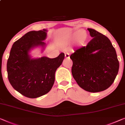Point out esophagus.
Returning a JSON list of instances; mask_svg holds the SVG:
<instances>
[{"instance_id":"obj_1","label":"esophagus","mask_w":125,"mask_h":125,"mask_svg":"<svg viewBox=\"0 0 125 125\" xmlns=\"http://www.w3.org/2000/svg\"><path fill=\"white\" fill-rule=\"evenodd\" d=\"M65 58H70V54L68 53H65Z\"/></svg>"}]
</instances>
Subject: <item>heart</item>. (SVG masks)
Here are the masks:
<instances>
[{"label":"heart","mask_w":125,"mask_h":125,"mask_svg":"<svg viewBox=\"0 0 125 125\" xmlns=\"http://www.w3.org/2000/svg\"><path fill=\"white\" fill-rule=\"evenodd\" d=\"M88 38V35L84 30H76L71 33L68 38L69 42H74L76 40L77 44L80 46H83L86 44Z\"/></svg>","instance_id":"obj_1"}]
</instances>
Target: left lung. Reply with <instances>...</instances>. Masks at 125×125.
Returning a JSON list of instances; mask_svg holds the SVG:
<instances>
[{
  "instance_id": "1",
  "label": "left lung",
  "mask_w": 125,
  "mask_h": 125,
  "mask_svg": "<svg viewBox=\"0 0 125 125\" xmlns=\"http://www.w3.org/2000/svg\"><path fill=\"white\" fill-rule=\"evenodd\" d=\"M87 30L93 39L86 46L71 55L73 62L72 74L83 90L100 92L108 88L114 82L118 72L119 62L109 39L94 29Z\"/></svg>"
}]
</instances>
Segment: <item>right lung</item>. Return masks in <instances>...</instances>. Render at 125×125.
<instances>
[{
    "instance_id": "obj_1",
    "label": "right lung",
    "mask_w": 125,
    "mask_h": 125,
    "mask_svg": "<svg viewBox=\"0 0 125 125\" xmlns=\"http://www.w3.org/2000/svg\"><path fill=\"white\" fill-rule=\"evenodd\" d=\"M45 29L26 33L13 44L7 61V69L10 83L25 96L36 98L51 90L55 80V72L64 58L61 53L55 58L43 57L32 59L29 52L35 46H44Z\"/></svg>"
}]
</instances>
